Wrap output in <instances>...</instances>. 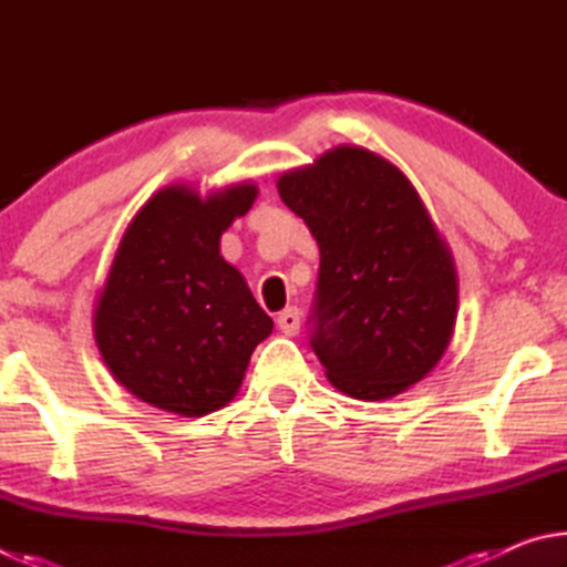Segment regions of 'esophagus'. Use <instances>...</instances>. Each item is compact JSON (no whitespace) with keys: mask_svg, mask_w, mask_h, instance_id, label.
<instances>
[{"mask_svg":"<svg viewBox=\"0 0 567 567\" xmlns=\"http://www.w3.org/2000/svg\"><path fill=\"white\" fill-rule=\"evenodd\" d=\"M277 328L295 338V334L300 332V310H297V307H287V310H282L277 315Z\"/></svg>","mask_w":567,"mask_h":567,"instance_id":"obj_1","label":"esophagus"}]
</instances>
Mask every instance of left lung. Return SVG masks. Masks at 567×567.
<instances>
[{
    "label": "left lung",
    "instance_id": "obj_1",
    "mask_svg": "<svg viewBox=\"0 0 567 567\" xmlns=\"http://www.w3.org/2000/svg\"><path fill=\"white\" fill-rule=\"evenodd\" d=\"M320 247L312 350L348 398L380 402L425 380L457 320L453 252L390 159L358 145L277 177Z\"/></svg>",
    "mask_w": 567,
    "mask_h": 567
}]
</instances>
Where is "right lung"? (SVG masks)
<instances>
[{
    "instance_id": "1",
    "label": "right lung",
    "mask_w": 567,
    "mask_h": 567,
    "mask_svg": "<svg viewBox=\"0 0 567 567\" xmlns=\"http://www.w3.org/2000/svg\"><path fill=\"white\" fill-rule=\"evenodd\" d=\"M255 182L199 195L157 189L122 233L92 312L94 342L120 385L147 405L203 417L233 402L272 318L219 239L255 205Z\"/></svg>"
}]
</instances>
